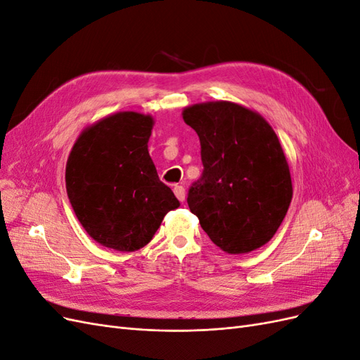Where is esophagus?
<instances>
[{
	"label": "esophagus",
	"mask_w": 360,
	"mask_h": 360,
	"mask_svg": "<svg viewBox=\"0 0 360 360\" xmlns=\"http://www.w3.org/2000/svg\"><path fill=\"white\" fill-rule=\"evenodd\" d=\"M174 193H176V197L179 201H184V198H186V191H184V188L181 186V184H176L174 186Z\"/></svg>",
	"instance_id": "34e87169"
}]
</instances>
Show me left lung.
Segmentation results:
<instances>
[{"label": "left lung", "instance_id": "obj_1", "mask_svg": "<svg viewBox=\"0 0 360 360\" xmlns=\"http://www.w3.org/2000/svg\"><path fill=\"white\" fill-rule=\"evenodd\" d=\"M183 120L201 144L204 169L189 188L188 205L202 230L228 254L266 245L292 197L275 130L259 114L231 102L189 106Z\"/></svg>", "mask_w": 360, "mask_h": 360}]
</instances>
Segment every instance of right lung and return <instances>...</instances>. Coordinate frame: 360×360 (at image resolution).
Wrapping results in <instances>:
<instances>
[{
    "label": "right lung",
    "instance_id": "add662e5",
    "mask_svg": "<svg viewBox=\"0 0 360 360\" xmlns=\"http://www.w3.org/2000/svg\"><path fill=\"white\" fill-rule=\"evenodd\" d=\"M153 118L117 112L85 129L66 167L73 212L97 243L132 252L153 238L179 200L148 155Z\"/></svg>",
    "mask_w": 360,
    "mask_h": 360
}]
</instances>
